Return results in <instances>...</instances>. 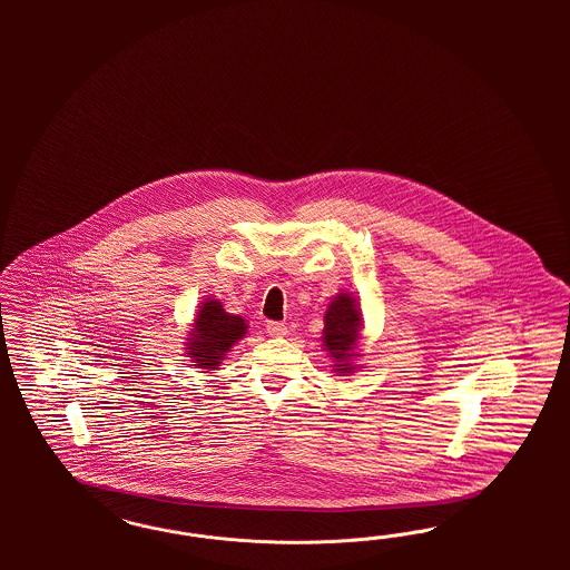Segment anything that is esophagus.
Here are the masks:
<instances>
[{"mask_svg": "<svg viewBox=\"0 0 570 570\" xmlns=\"http://www.w3.org/2000/svg\"><path fill=\"white\" fill-rule=\"evenodd\" d=\"M265 330H267L269 336H286V334H288L286 324H282V322H267Z\"/></svg>", "mask_w": 570, "mask_h": 570, "instance_id": "34e87169", "label": "esophagus"}]
</instances>
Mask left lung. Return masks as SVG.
<instances>
[{"label": "left lung", "mask_w": 570, "mask_h": 570, "mask_svg": "<svg viewBox=\"0 0 570 570\" xmlns=\"http://www.w3.org/2000/svg\"><path fill=\"white\" fill-rule=\"evenodd\" d=\"M324 346L330 351V357L336 362V372L338 374H348L353 372L351 357H353V346L357 343L360 334V311H357V301L351 294H338L330 303L326 317H324Z\"/></svg>", "instance_id": "left-lung-1"}]
</instances>
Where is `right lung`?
Instances as JSON below:
<instances>
[{
	"label": "right lung",
	"instance_id": "add662e5",
	"mask_svg": "<svg viewBox=\"0 0 570 570\" xmlns=\"http://www.w3.org/2000/svg\"><path fill=\"white\" fill-rule=\"evenodd\" d=\"M246 334V324L238 315L224 309L219 301H205L194 320L188 355L200 367H215L236 341Z\"/></svg>",
	"mask_w": 570,
	"mask_h": 570
}]
</instances>
